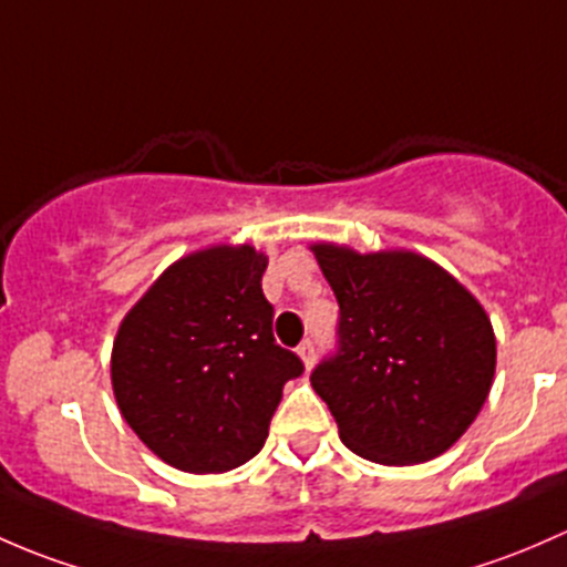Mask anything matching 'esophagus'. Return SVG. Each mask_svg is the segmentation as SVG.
Masks as SVG:
<instances>
[{"instance_id":"1","label":"esophagus","mask_w":567,"mask_h":567,"mask_svg":"<svg viewBox=\"0 0 567 567\" xmlns=\"http://www.w3.org/2000/svg\"><path fill=\"white\" fill-rule=\"evenodd\" d=\"M297 354H300V358H302V363H306L308 369H311V365H313V360H317V347H313V341H311V338H306V341H302L300 347H297Z\"/></svg>"}]
</instances>
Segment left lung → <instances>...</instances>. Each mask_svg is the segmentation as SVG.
Wrapping results in <instances>:
<instances>
[{
	"label": "left lung",
	"instance_id": "left-lung-1",
	"mask_svg": "<svg viewBox=\"0 0 567 567\" xmlns=\"http://www.w3.org/2000/svg\"><path fill=\"white\" fill-rule=\"evenodd\" d=\"M338 300L336 352L311 384L341 442L377 464L445 453L492 390L497 341L481 302L434 261L406 250L313 245Z\"/></svg>",
	"mask_w": 567,
	"mask_h": 567
}]
</instances>
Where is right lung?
<instances>
[{
	"instance_id": "obj_1",
	"label": "right lung",
	"mask_w": 567,
	"mask_h": 567,
	"mask_svg": "<svg viewBox=\"0 0 567 567\" xmlns=\"http://www.w3.org/2000/svg\"><path fill=\"white\" fill-rule=\"evenodd\" d=\"M267 256L250 245L198 250L168 267L116 332L111 384L138 440L194 475L261 451L289 379L306 371L272 336Z\"/></svg>"
}]
</instances>
